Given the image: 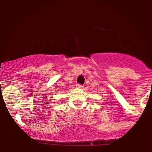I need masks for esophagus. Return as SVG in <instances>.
<instances>
[{
	"instance_id": "34e87169",
	"label": "esophagus",
	"mask_w": 152,
	"mask_h": 152,
	"mask_svg": "<svg viewBox=\"0 0 152 152\" xmlns=\"http://www.w3.org/2000/svg\"><path fill=\"white\" fill-rule=\"evenodd\" d=\"M76 86H77V88H83V86H82V85H81V84H76Z\"/></svg>"
}]
</instances>
